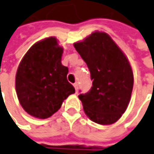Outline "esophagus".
<instances>
[{"instance_id": "1", "label": "esophagus", "mask_w": 154, "mask_h": 154, "mask_svg": "<svg viewBox=\"0 0 154 154\" xmlns=\"http://www.w3.org/2000/svg\"><path fill=\"white\" fill-rule=\"evenodd\" d=\"M73 87H74V88H75V90H76V93L77 94V89H78V84H77V82H76V83H74V84H73Z\"/></svg>"}]
</instances>
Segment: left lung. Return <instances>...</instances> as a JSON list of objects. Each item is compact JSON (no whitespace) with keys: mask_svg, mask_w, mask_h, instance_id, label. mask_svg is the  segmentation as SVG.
I'll use <instances>...</instances> for the list:
<instances>
[{"mask_svg":"<svg viewBox=\"0 0 154 154\" xmlns=\"http://www.w3.org/2000/svg\"><path fill=\"white\" fill-rule=\"evenodd\" d=\"M91 74L90 91L78 96L87 116L99 125H111L124 114L133 88V72L127 57L104 32L95 31L74 43Z\"/></svg>","mask_w":154,"mask_h":154,"instance_id":"obj_1","label":"left lung"}]
</instances>
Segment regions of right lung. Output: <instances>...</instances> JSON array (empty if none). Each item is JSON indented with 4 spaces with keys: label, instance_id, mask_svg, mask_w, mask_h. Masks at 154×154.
Segmentation results:
<instances>
[{
    "label": "right lung",
    "instance_id": "obj_1",
    "mask_svg": "<svg viewBox=\"0 0 154 154\" xmlns=\"http://www.w3.org/2000/svg\"><path fill=\"white\" fill-rule=\"evenodd\" d=\"M63 48L55 37L37 42L20 62L16 74V92L29 115L46 119L54 115L65 99L75 93L67 81L68 68L61 64Z\"/></svg>",
    "mask_w": 154,
    "mask_h": 154
}]
</instances>
